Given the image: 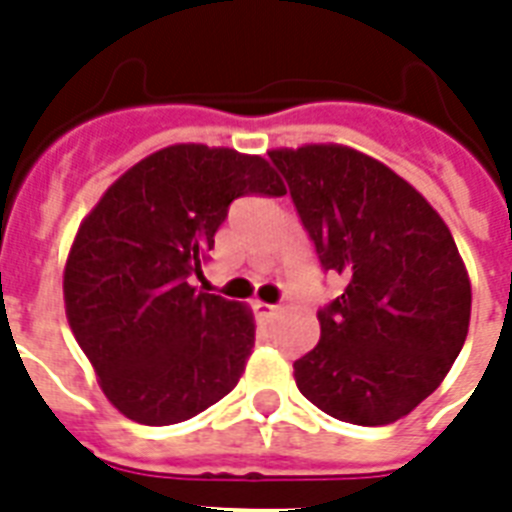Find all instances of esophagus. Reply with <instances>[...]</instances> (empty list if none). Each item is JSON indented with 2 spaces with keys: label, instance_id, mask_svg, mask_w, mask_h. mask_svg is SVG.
Returning a JSON list of instances; mask_svg holds the SVG:
<instances>
[{
  "label": "esophagus",
  "instance_id": "34e87169",
  "mask_svg": "<svg viewBox=\"0 0 512 512\" xmlns=\"http://www.w3.org/2000/svg\"><path fill=\"white\" fill-rule=\"evenodd\" d=\"M255 311L260 313V316H263V319H273V316H276V313H279L281 308H279V305L260 303V300H257V303H255Z\"/></svg>",
  "mask_w": 512,
  "mask_h": 512
}]
</instances>
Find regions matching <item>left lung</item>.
I'll list each match as a JSON object with an SVG mask.
<instances>
[{
	"mask_svg": "<svg viewBox=\"0 0 512 512\" xmlns=\"http://www.w3.org/2000/svg\"><path fill=\"white\" fill-rule=\"evenodd\" d=\"M268 156L321 268L348 281L319 311V345L295 361L297 388L335 420H401L468 337L470 279L452 233L420 191L361 151L321 143Z\"/></svg>",
	"mask_w": 512,
	"mask_h": 512,
	"instance_id": "obj_1",
	"label": "left lung"
}]
</instances>
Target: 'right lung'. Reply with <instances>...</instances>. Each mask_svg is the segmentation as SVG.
I'll use <instances>...</instances> for the list:
<instances>
[{"label": "right lung", "instance_id": "obj_1", "mask_svg": "<svg viewBox=\"0 0 512 512\" xmlns=\"http://www.w3.org/2000/svg\"><path fill=\"white\" fill-rule=\"evenodd\" d=\"M249 193L287 188L263 156L180 143L124 172L79 225L66 316L124 417L175 425L236 388L255 345L252 313L191 281L231 201Z\"/></svg>", "mask_w": 512, "mask_h": 512}]
</instances>
